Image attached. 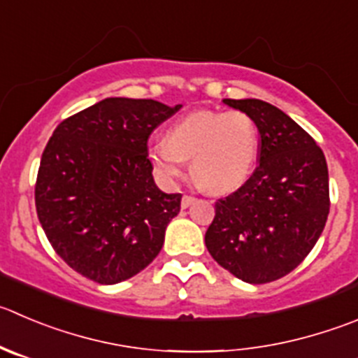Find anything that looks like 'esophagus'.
Returning <instances> with one entry per match:
<instances>
[{"label":"esophagus","mask_w":358,"mask_h":358,"mask_svg":"<svg viewBox=\"0 0 358 358\" xmlns=\"http://www.w3.org/2000/svg\"><path fill=\"white\" fill-rule=\"evenodd\" d=\"M195 196H192V195H185V196H182V200H181V207H182V209H188V207L189 206H192V203L193 202H195Z\"/></svg>","instance_id":"obj_1"}]
</instances>
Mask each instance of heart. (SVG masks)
<instances>
[{"mask_svg":"<svg viewBox=\"0 0 358 358\" xmlns=\"http://www.w3.org/2000/svg\"><path fill=\"white\" fill-rule=\"evenodd\" d=\"M257 122L243 110H196L173 122L166 141L152 142L148 159L159 181L173 186L186 159L210 192L236 189L250 177L258 156Z\"/></svg>","mask_w":358,"mask_h":358,"instance_id":"b5f03b06","label":"heart"}]
</instances>
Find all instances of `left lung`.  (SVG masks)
I'll use <instances>...</instances> for the list:
<instances>
[{
    "label": "left lung",
    "mask_w": 358,
    "mask_h": 358,
    "mask_svg": "<svg viewBox=\"0 0 358 358\" xmlns=\"http://www.w3.org/2000/svg\"><path fill=\"white\" fill-rule=\"evenodd\" d=\"M253 117L260 155L253 176L214 203L206 232L210 257L236 278L264 285L294 271L329 216V170L311 135L267 101L223 100Z\"/></svg>",
    "instance_id": "8db88e82"
}]
</instances>
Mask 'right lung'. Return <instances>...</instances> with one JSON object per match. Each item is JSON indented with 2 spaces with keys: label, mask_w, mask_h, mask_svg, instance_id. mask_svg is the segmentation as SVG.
I'll use <instances>...</instances> for the list:
<instances>
[{
  "label": "right lung",
  "mask_w": 358,
  "mask_h": 358,
  "mask_svg": "<svg viewBox=\"0 0 358 358\" xmlns=\"http://www.w3.org/2000/svg\"><path fill=\"white\" fill-rule=\"evenodd\" d=\"M182 105L105 98L59 122L35 186L54 251L84 278L115 285L162 251L181 193H163L148 159L149 135Z\"/></svg>",
  "instance_id": "right-lung-1"
}]
</instances>
